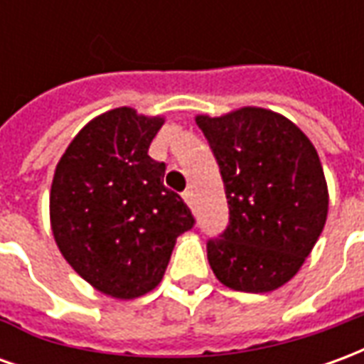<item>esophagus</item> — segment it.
<instances>
[{"label": "esophagus", "instance_id": "34e87169", "mask_svg": "<svg viewBox=\"0 0 364 364\" xmlns=\"http://www.w3.org/2000/svg\"><path fill=\"white\" fill-rule=\"evenodd\" d=\"M183 198H185V203L193 208L195 206V193H193V189H185L183 191Z\"/></svg>", "mask_w": 364, "mask_h": 364}]
</instances>
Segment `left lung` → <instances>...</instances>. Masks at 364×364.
Masks as SVG:
<instances>
[{
	"instance_id": "left-lung-1",
	"label": "left lung",
	"mask_w": 364,
	"mask_h": 364,
	"mask_svg": "<svg viewBox=\"0 0 364 364\" xmlns=\"http://www.w3.org/2000/svg\"><path fill=\"white\" fill-rule=\"evenodd\" d=\"M220 169L228 226L206 242L216 279L242 292L290 281L318 242L328 185L318 151L289 119L245 107L218 119L197 117Z\"/></svg>"
}]
</instances>
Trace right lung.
I'll list each match as a JSON object with an SVG mask.
<instances>
[{
  "instance_id": "add662e5",
  "label": "right lung",
  "mask_w": 364,
  "mask_h": 364,
  "mask_svg": "<svg viewBox=\"0 0 364 364\" xmlns=\"http://www.w3.org/2000/svg\"><path fill=\"white\" fill-rule=\"evenodd\" d=\"M161 124L112 109L80 130L56 166L54 240L75 273L109 296L156 289L177 236L195 226L185 200L164 185L166 164L148 156Z\"/></svg>"
}]
</instances>
